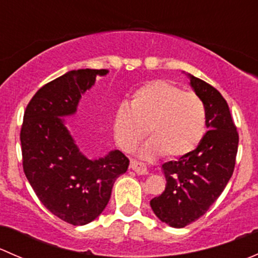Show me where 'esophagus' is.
I'll list each match as a JSON object with an SVG mask.
<instances>
[{"label":"esophagus","instance_id":"obj_1","mask_svg":"<svg viewBox=\"0 0 258 258\" xmlns=\"http://www.w3.org/2000/svg\"><path fill=\"white\" fill-rule=\"evenodd\" d=\"M131 168L135 171L136 173H139V175H146L147 173V167L144 165L142 162H140V161L137 160H131Z\"/></svg>","mask_w":258,"mask_h":258}]
</instances>
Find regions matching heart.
Returning a JSON list of instances; mask_svg holds the SVG:
<instances>
[{
	"instance_id": "b5f03b06",
	"label": "heart",
	"mask_w": 258,
	"mask_h": 258,
	"mask_svg": "<svg viewBox=\"0 0 258 258\" xmlns=\"http://www.w3.org/2000/svg\"><path fill=\"white\" fill-rule=\"evenodd\" d=\"M147 127L152 140L145 146L142 155L183 157L200 145L206 134L204 101L168 81H151L132 93L130 106L122 103L116 108L112 119L114 140L126 151L144 139Z\"/></svg>"
}]
</instances>
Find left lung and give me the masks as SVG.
I'll use <instances>...</instances> for the list:
<instances>
[{
    "instance_id": "obj_1",
    "label": "left lung",
    "mask_w": 258,
    "mask_h": 258,
    "mask_svg": "<svg viewBox=\"0 0 258 258\" xmlns=\"http://www.w3.org/2000/svg\"><path fill=\"white\" fill-rule=\"evenodd\" d=\"M206 107V126L200 145L177 161L163 163L166 188L151 200L155 215L171 227L199 220L220 197L235 170L238 132L223 96L213 86L188 75Z\"/></svg>"
}]
</instances>
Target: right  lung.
I'll return each mask as SVG.
<instances>
[{
	"mask_svg": "<svg viewBox=\"0 0 258 258\" xmlns=\"http://www.w3.org/2000/svg\"><path fill=\"white\" fill-rule=\"evenodd\" d=\"M107 70H77L46 83L26 107L21 127L23 172L49 212L74 226L101 215L110 201L114 181L128 168L121 151L91 161L80 152L64 124L81 95Z\"/></svg>",
	"mask_w": 258,
	"mask_h": 258,
	"instance_id": "add662e5",
	"label": "right lung"
}]
</instances>
